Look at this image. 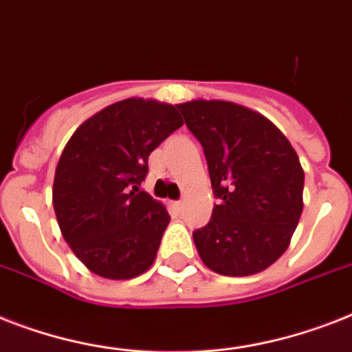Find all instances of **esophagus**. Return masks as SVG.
Returning <instances> with one entry per match:
<instances>
[{"instance_id": "1", "label": "esophagus", "mask_w": 352, "mask_h": 352, "mask_svg": "<svg viewBox=\"0 0 352 352\" xmlns=\"http://www.w3.org/2000/svg\"><path fill=\"white\" fill-rule=\"evenodd\" d=\"M182 206H184V202H182V201H177V202H173V208H175L177 211H181V210H182Z\"/></svg>"}]
</instances>
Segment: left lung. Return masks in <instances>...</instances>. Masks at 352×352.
<instances>
[{"instance_id":"left-lung-1","label":"left lung","mask_w":352,"mask_h":352,"mask_svg":"<svg viewBox=\"0 0 352 352\" xmlns=\"http://www.w3.org/2000/svg\"><path fill=\"white\" fill-rule=\"evenodd\" d=\"M177 108L204 148L219 199L210 222L193 231L202 262L226 276L264 271L284 255L304 210L296 151L270 119L235 102Z\"/></svg>"}]
</instances>
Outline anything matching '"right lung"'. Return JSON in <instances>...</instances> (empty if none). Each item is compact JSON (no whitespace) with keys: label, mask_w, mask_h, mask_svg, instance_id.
Here are the masks:
<instances>
[{"label":"right lung","mask_w":352,"mask_h":352,"mask_svg":"<svg viewBox=\"0 0 352 352\" xmlns=\"http://www.w3.org/2000/svg\"><path fill=\"white\" fill-rule=\"evenodd\" d=\"M181 126L173 104L131 97L97 111L67 142L54 211L65 241L96 275L126 280L153 264L170 215L139 186L151 151Z\"/></svg>","instance_id":"right-lung-1"}]
</instances>
